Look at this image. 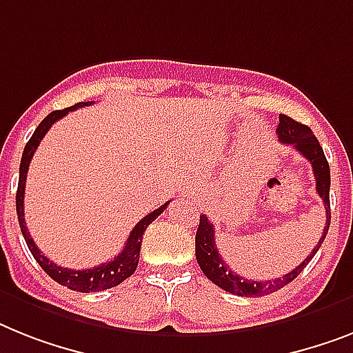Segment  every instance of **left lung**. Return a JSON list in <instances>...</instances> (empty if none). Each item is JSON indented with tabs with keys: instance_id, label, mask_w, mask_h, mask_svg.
<instances>
[{
	"instance_id": "8db88e82",
	"label": "left lung",
	"mask_w": 353,
	"mask_h": 353,
	"mask_svg": "<svg viewBox=\"0 0 353 353\" xmlns=\"http://www.w3.org/2000/svg\"><path fill=\"white\" fill-rule=\"evenodd\" d=\"M278 133L279 142L292 145L301 153L305 159L312 164L314 176H316V191L321 196L323 203H325V211H327V223L323 229V234L312 252L305 258L303 263H299L294 270H290L283 278L267 279V281H252V279L241 278L240 274L232 272L223 258L220 256L214 243V225L209 222V218L205 214L200 216V223L196 229V238H194V249H196V261L200 265V269L212 283L223 288L225 292L236 294V296H243V298H256V296H267L272 294L279 288H283L292 279L298 278L308 261L312 260L316 252L319 250L321 243L325 241V236L330 227V165L327 162V157L323 153V148L319 144L316 137H314L312 130L301 122H296L294 119L287 117V115H279V126L276 130Z\"/></svg>"
}]
</instances>
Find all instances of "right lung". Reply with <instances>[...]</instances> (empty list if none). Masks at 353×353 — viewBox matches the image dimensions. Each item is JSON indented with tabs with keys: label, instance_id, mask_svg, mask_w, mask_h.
<instances>
[{
	"label": "right lung",
	"instance_id": "obj_1",
	"mask_svg": "<svg viewBox=\"0 0 353 353\" xmlns=\"http://www.w3.org/2000/svg\"><path fill=\"white\" fill-rule=\"evenodd\" d=\"M86 106V103H79L75 106L65 108V110H55V112L48 113L43 121H41L39 126L36 128L34 135L30 137V141L26 142L25 150H23L21 164H19V183H17V193H16V211H17V220H19V227H21V232L25 236V241L28 249H30L32 256L36 258L37 263L41 265V269L45 270L46 274L50 276L54 281H57L63 287H68L70 290H77V292H99V290H106V288L117 287L126 278H130L133 272L137 270V265H139V256H141V243L142 236H144L145 229L150 223H153L157 218L164 212V209L170 205V202H165L164 205H160L159 209H155L150 214H145L141 222L133 227V231L128 236V241L122 252L119 256H115L112 261L108 263L99 265V267H92V269L86 270H74V269H65V267H59V265L52 263L48 258H46L37 245L34 243V240L30 238V232L26 229L25 223V208H23V200H25V185H26V171H28V165H30V160L36 153L37 145L43 141V137L46 135V131L50 130L54 122L59 121L61 117H65L68 112H74L77 108Z\"/></svg>",
	"mask_w": 353,
	"mask_h": 353
}]
</instances>
